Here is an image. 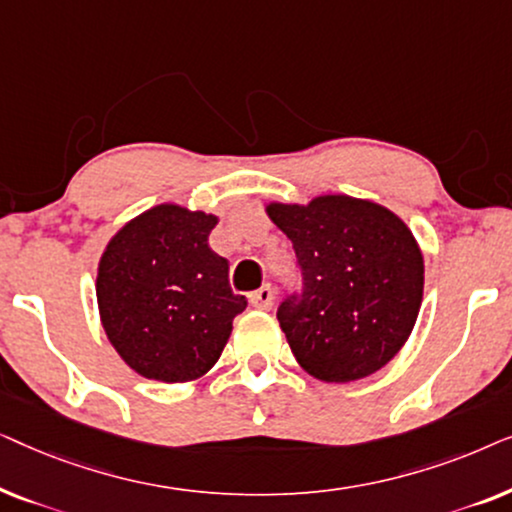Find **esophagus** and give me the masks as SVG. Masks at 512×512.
I'll return each mask as SVG.
<instances>
[{
    "mask_svg": "<svg viewBox=\"0 0 512 512\" xmlns=\"http://www.w3.org/2000/svg\"><path fill=\"white\" fill-rule=\"evenodd\" d=\"M249 303L251 307H256V310H270L272 303H275V291H272L270 284H265L258 291L251 293Z\"/></svg>",
    "mask_w": 512,
    "mask_h": 512,
    "instance_id": "obj_1",
    "label": "esophagus"
}]
</instances>
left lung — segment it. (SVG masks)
I'll use <instances>...</instances> for the list:
<instances>
[{"mask_svg":"<svg viewBox=\"0 0 512 512\" xmlns=\"http://www.w3.org/2000/svg\"><path fill=\"white\" fill-rule=\"evenodd\" d=\"M265 214L293 242L303 272V293L277 310L300 368L345 384L387 366L424 298V256L401 216L345 193L268 202Z\"/></svg>","mask_w":512,"mask_h":512,"instance_id":"left-lung-1","label":"left lung"}]
</instances>
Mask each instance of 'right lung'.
<instances>
[{
	"instance_id": "add662e5",
	"label": "right lung",
	"mask_w": 512,
	"mask_h": 512,
	"mask_svg": "<svg viewBox=\"0 0 512 512\" xmlns=\"http://www.w3.org/2000/svg\"><path fill=\"white\" fill-rule=\"evenodd\" d=\"M219 216L163 202L130 219L97 263V310L118 356L146 380H200L247 307L209 247Z\"/></svg>"
}]
</instances>
